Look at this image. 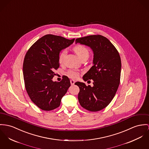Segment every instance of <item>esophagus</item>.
Here are the masks:
<instances>
[{
  "label": "esophagus",
  "mask_w": 149,
  "mask_h": 149,
  "mask_svg": "<svg viewBox=\"0 0 149 149\" xmlns=\"http://www.w3.org/2000/svg\"><path fill=\"white\" fill-rule=\"evenodd\" d=\"M75 80H70V83H71V85H74V83H75Z\"/></svg>",
  "instance_id": "esophagus-1"
}]
</instances>
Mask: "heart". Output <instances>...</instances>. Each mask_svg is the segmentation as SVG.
Here are the masks:
<instances>
[{
    "mask_svg": "<svg viewBox=\"0 0 149 149\" xmlns=\"http://www.w3.org/2000/svg\"><path fill=\"white\" fill-rule=\"evenodd\" d=\"M75 53L77 54V56L80 58L82 60L83 59H87L89 55H90V52L89 50L84 45H78L75 46L73 49ZM67 54V51L66 50H63L59 54L58 56V62L60 64L62 63L64 60V58L65 57L66 55ZM80 74V72L79 71L77 70H70L67 72V75L69 77L72 78V79H77L79 77Z\"/></svg>",
    "mask_w": 149,
    "mask_h": 149,
    "instance_id": "heart-1",
    "label": "heart"
}]
</instances>
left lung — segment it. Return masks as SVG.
Masks as SVG:
<instances>
[{
    "mask_svg": "<svg viewBox=\"0 0 149 149\" xmlns=\"http://www.w3.org/2000/svg\"><path fill=\"white\" fill-rule=\"evenodd\" d=\"M75 42L90 46L94 54L93 65L83 77L84 81L93 80V87L79 81L75 83L79 87V102L89 111H99L111 102L117 91L120 82L121 58L115 46L102 35L78 38Z\"/></svg>",
    "mask_w": 149,
    "mask_h": 149,
    "instance_id": "obj_1",
    "label": "left lung"
}]
</instances>
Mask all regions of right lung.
I'll use <instances>...</instances> for the list:
<instances>
[{"mask_svg":"<svg viewBox=\"0 0 149 149\" xmlns=\"http://www.w3.org/2000/svg\"><path fill=\"white\" fill-rule=\"evenodd\" d=\"M63 37L46 34L38 39L27 51L23 62V77L26 91L39 108L49 111L58 108L70 86L69 78L53 81L54 71L59 67L58 56L63 49L74 41Z\"/></svg>","mask_w":149,"mask_h":149,"instance_id":"add662e5","label":"right lung"}]
</instances>
